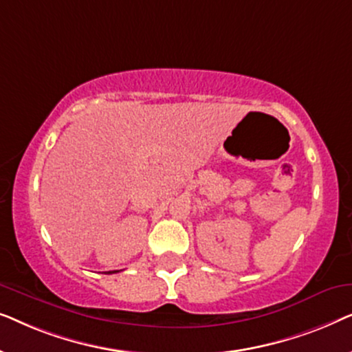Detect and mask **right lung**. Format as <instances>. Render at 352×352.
I'll return each instance as SVG.
<instances>
[{"mask_svg": "<svg viewBox=\"0 0 352 352\" xmlns=\"http://www.w3.org/2000/svg\"><path fill=\"white\" fill-rule=\"evenodd\" d=\"M113 272H117V271H113ZM113 272H107V274H113Z\"/></svg>", "mask_w": 352, "mask_h": 352, "instance_id": "1", "label": "right lung"}]
</instances>
